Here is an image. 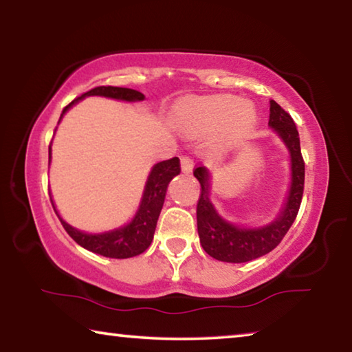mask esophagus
Wrapping results in <instances>:
<instances>
[{
  "instance_id": "esophagus-1",
  "label": "esophagus",
  "mask_w": 352,
  "mask_h": 352,
  "mask_svg": "<svg viewBox=\"0 0 352 352\" xmlns=\"http://www.w3.org/2000/svg\"><path fill=\"white\" fill-rule=\"evenodd\" d=\"M192 169H194L192 158L183 157L182 158V172H183V174H190V172H192Z\"/></svg>"
}]
</instances>
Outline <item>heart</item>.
<instances>
[{
  "mask_svg": "<svg viewBox=\"0 0 352 352\" xmlns=\"http://www.w3.org/2000/svg\"><path fill=\"white\" fill-rule=\"evenodd\" d=\"M254 107L234 96H208L183 102L174 113V124L182 133L200 138L219 132L233 141L247 132L254 121Z\"/></svg>",
  "mask_w": 352,
  "mask_h": 352,
  "instance_id": "heart-1",
  "label": "heart"
}]
</instances>
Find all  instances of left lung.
<instances>
[{
	"label": "left lung",
	"instance_id": "8db88e82",
	"mask_svg": "<svg viewBox=\"0 0 352 352\" xmlns=\"http://www.w3.org/2000/svg\"><path fill=\"white\" fill-rule=\"evenodd\" d=\"M269 127L275 132L290 155V186L283 210L269 223L258 226L237 225L225 220L211 204L208 178L210 172L205 166L194 170L201 190L197 204V230L200 243L211 258L222 262H248L270 253L294 223L300 210L302 189H305V162L301 157L300 135L294 119L275 100H270Z\"/></svg>",
	"mask_w": 352,
	"mask_h": 352
}]
</instances>
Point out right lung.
Here are the masks:
<instances>
[{
	"instance_id": "add662e5",
	"label": "right lung",
	"mask_w": 352,
	"mask_h": 352,
	"mask_svg": "<svg viewBox=\"0 0 352 352\" xmlns=\"http://www.w3.org/2000/svg\"><path fill=\"white\" fill-rule=\"evenodd\" d=\"M87 96H102V98H109L115 100H122V102H140V100H144V94L136 90H132V88L98 87V88H93L90 91H87L85 94H82L80 98L74 99L69 105L65 107L60 115V119H58V124H60L65 113H67L71 107L76 105L79 100L85 99ZM51 146H50V163H51ZM178 174H180V160L177 157L153 164V168L147 175L138 210H136L132 220L127 223H124L122 226H118V228L102 231V233H85V231L77 230L76 226L69 225L67 220H63V217L58 214L54 200L52 199H51V204L58 219H60L63 228L67 230V233L73 237L80 247L88 250V252L105 256V258H115V259L133 258V256L144 253L146 250L151 247V243L153 241L155 228H157L160 212H162V208L164 204L168 184L170 183L172 178Z\"/></svg>"
}]
</instances>
